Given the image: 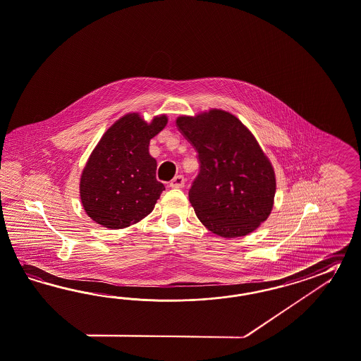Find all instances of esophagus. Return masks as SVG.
I'll return each instance as SVG.
<instances>
[{"label": "esophagus", "mask_w": 361, "mask_h": 361, "mask_svg": "<svg viewBox=\"0 0 361 361\" xmlns=\"http://www.w3.org/2000/svg\"><path fill=\"white\" fill-rule=\"evenodd\" d=\"M185 179L182 176H176L173 178V180L170 182L171 188H183L185 187Z\"/></svg>", "instance_id": "34e87169"}]
</instances>
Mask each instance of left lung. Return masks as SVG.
Wrapping results in <instances>:
<instances>
[{
  "label": "left lung",
  "instance_id": "obj_1",
  "mask_svg": "<svg viewBox=\"0 0 361 361\" xmlns=\"http://www.w3.org/2000/svg\"><path fill=\"white\" fill-rule=\"evenodd\" d=\"M176 127L197 152L188 191L197 219L225 238L255 231L272 211L276 179L252 133L222 110L179 116Z\"/></svg>",
  "mask_w": 361,
  "mask_h": 361
}]
</instances>
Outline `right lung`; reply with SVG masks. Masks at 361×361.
<instances>
[{"label":"right lung","mask_w":361,"mask_h":361,"mask_svg":"<svg viewBox=\"0 0 361 361\" xmlns=\"http://www.w3.org/2000/svg\"><path fill=\"white\" fill-rule=\"evenodd\" d=\"M166 115L147 123L132 112L114 123L83 169V209L99 225L123 229L153 211L165 185L156 179L157 161L149 142L166 127Z\"/></svg>","instance_id":"obj_1"}]
</instances>
